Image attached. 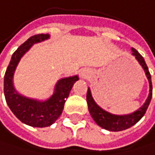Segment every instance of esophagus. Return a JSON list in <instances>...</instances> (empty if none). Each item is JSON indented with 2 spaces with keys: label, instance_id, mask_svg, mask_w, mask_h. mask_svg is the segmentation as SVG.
<instances>
[{
  "label": "esophagus",
  "instance_id": "34e87169",
  "mask_svg": "<svg viewBox=\"0 0 155 155\" xmlns=\"http://www.w3.org/2000/svg\"><path fill=\"white\" fill-rule=\"evenodd\" d=\"M91 71L89 70H83L81 72H80V76L82 79H89L90 76H91Z\"/></svg>",
  "mask_w": 155,
  "mask_h": 155
}]
</instances>
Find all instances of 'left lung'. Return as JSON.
<instances>
[{"label":"left lung","mask_w":155,"mask_h":155,"mask_svg":"<svg viewBox=\"0 0 155 155\" xmlns=\"http://www.w3.org/2000/svg\"><path fill=\"white\" fill-rule=\"evenodd\" d=\"M133 54L136 56L137 60L139 62V64L142 66L143 70L146 73V76L149 80L150 84V93L149 97L147 101H145V104L142 105L138 110H137L136 112H134L130 115H124V116H117V115H112L104 110L101 109L100 106L97 105V104L93 100L91 96L90 89H87V101L88 105V110L89 113L92 117V119L94 120V121L101 126V128L106 129L108 131L112 132H119L122 130H126L130 127H132L133 125H135L137 122H138L141 117H143L147 111L148 106L150 103L153 96V84H152V78H150V74L149 71V68L147 67V64L145 63V60L139 52L136 49H132Z\"/></svg>","instance_id":"obj_1"}]
</instances>
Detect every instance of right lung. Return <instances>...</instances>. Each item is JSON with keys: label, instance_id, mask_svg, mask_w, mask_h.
Returning a JSON list of instances; mask_svg holds the SVG:
<instances>
[{"label": "right lung", "instance_id": "obj_1", "mask_svg": "<svg viewBox=\"0 0 155 155\" xmlns=\"http://www.w3.org/2000/svg\"><path fill=\"white\" fill-rule=\"evenodd\" d=\"M49 38L50 35L48 34H39L27 39L12 55L5 74L3 90L9 108L20 121L33 127H47L58 119L62 114L66 99L70 95L74 83L79 80L78 76L59 80L55 85L54 95L46 101L28 99L16 92L13 87V75L20 58L32 47L33 44Z\"/></svg>", "mask_w": 155, "mask_h": 155}]
</instances>
